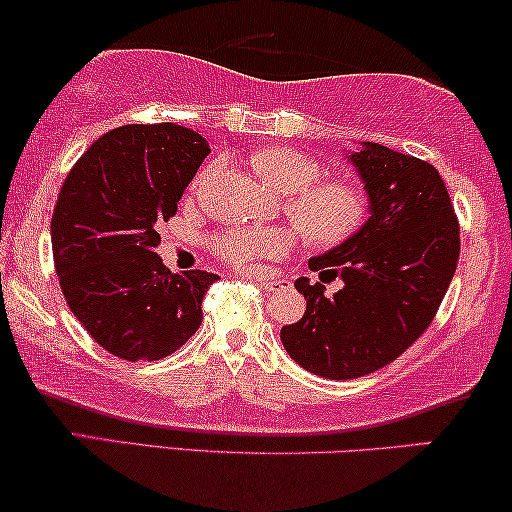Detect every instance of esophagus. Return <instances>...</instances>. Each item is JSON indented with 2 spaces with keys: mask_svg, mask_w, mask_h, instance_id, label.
<instances>
[{
  "mask_svg": "<svg viewBox=\"0 0 512 512\" xmlns=\"http://www.w3.org/2000/svg\"><path fill=\"white\" fill-rule=\"evenodd\" d=\"M251 282H256V284H261L263 289H268V291H282V289H286V286H289L291 282H286V279H279V277H265V275H247Z\"/></svg>",
  "mask_w": 512,
  "mask_h": 512,
  "instance_id": "34e87169",
  "label": "esophagus"
}]
</instances>
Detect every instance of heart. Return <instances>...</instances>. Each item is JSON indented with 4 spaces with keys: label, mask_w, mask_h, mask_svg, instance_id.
Returning a JSON list of instances; mask_svg holds the SVG:
<instances>
[{
    "label": "heart",
    "mask_w": 512,
    "mask_h": 512,
    "mask_svg": "<svg viewBox=\"0 0 512 512\" xmlns=\"http://www.w3.org/2000/svg\"><path fill=\"white\" fill-rule=\"evenodd\" d=\"M251 165L261 177L284 193V212L296 223L300 235L317 247H340L356 237L370 216L366 188L347 179H328L317 158L296 149L270 146L251 156ZM205 170L198 181L205 177ZM296 242L289 228H228L209 242L212 254L233 268L277 258Z\"/></svg>",
    "instance_id": "1"
}]
</instances>
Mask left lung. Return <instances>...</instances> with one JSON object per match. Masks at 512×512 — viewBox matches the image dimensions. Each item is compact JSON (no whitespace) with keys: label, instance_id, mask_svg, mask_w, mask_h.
<instances>
[{"label":"left lung","instance_id":"8db88e82","mask_svg":"<svg viewBox=\"0 0 512 512\" xmlns=\"http://www.w3.org/2000/svg\"><path fill=\"white\" fill-rule=\"evenodd\" d=\"M349 160L370 198L352 240L312 258L342 277L331 298L300 277L303 319L282 328L291 359L328 380H352L396 361L436 317L459 261V221L438 170L426 160L366 142Z\"/></svg>","mask_w":512,"mask_h":512}]
</instances>
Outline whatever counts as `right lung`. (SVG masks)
<instances>
[{"instance_id": "1", "label": "right lung", "mask_w": 512, "mask_h": 512, "mask_svg": "<svg viewBox=\"0 0 512 512\" xmlns=\"http://www.w3.org/2000/svg\"><path fill=\"white\" fill-rule=\"evenodd\" d=\"M207 153V139L184 125H121L76 160L60 188L51 219L60 289L118 359H165L202 324V298L219 275L167 270L156 228L177 214Z\"/></svg>"}]
</instances>
